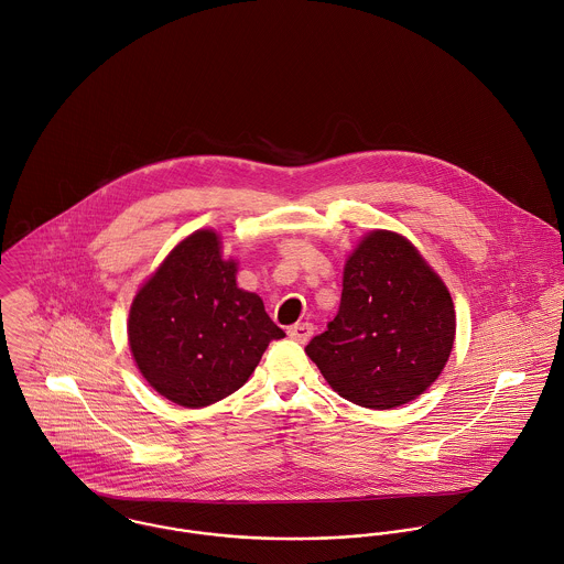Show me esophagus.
<instances>
[{"mask_svg": "<svg viewBox=\"0 0 564 564\" xmlns=\"http://www.w3.org/2000/svg\"><path fill=\"white\" fill-rule=\"evenodd\" d=\"M288 336L296 339V341H301V344H305V341H310L312 336H314V325L312 323H299V325L288 329Z\"/></svg>", "mask_w": 564, "mask_h": 564, "instance_id": "1", "label": "esophagus"}]
</instances>
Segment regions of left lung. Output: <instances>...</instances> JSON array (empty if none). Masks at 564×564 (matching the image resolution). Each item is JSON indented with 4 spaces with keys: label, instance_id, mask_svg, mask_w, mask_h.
<instances>
[{
    "label": "left lung",
    "instance_id": "obj_1",
    "mask_svg": "<svg viewBox=\"0 0 564 564\" xmlns=\"http://www.w3.org/2000/svg\"><path fill=\"white\" fill-rule=\"evenodd\" d=\"M453 339L445 281L405 235L375 228L348 252L338 316L305 352L341 399L394 410L441 377Z\"/></svg>",
    "mask_w": 564,
    "mask_h": 564
}]
</instances>
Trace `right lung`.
I'll return each instance as SVG.
<instances>
[{
    "mask_svg": "<svg viewBox=\"0 0 564 564\" xmlns=\"http://www.w3.org/2000/svg\"><path fill=\"white\" fill-rule=\"evenodd\" d=\"M239 261L214 228L181 239L139 285L128 314V346L167 401L196 410L239 390L270 339L285 334L261 296L237 285Z\"/></svg>",
    "mask_w": 564,
    "mask_h": 564,
    "instance_id": "add662e5",
    "label": "right lung"
}]
</instances>
